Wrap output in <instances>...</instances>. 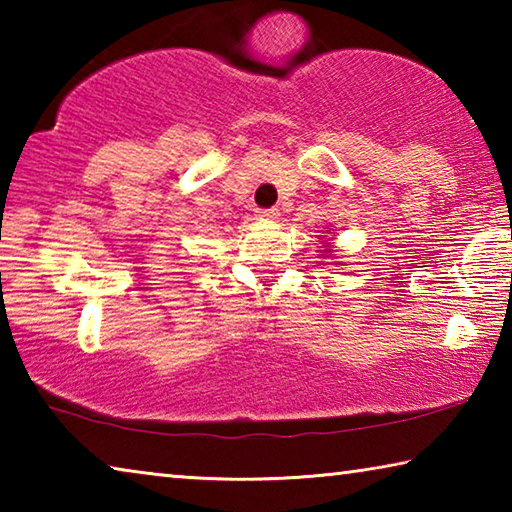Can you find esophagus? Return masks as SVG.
Here are the masks:
<instances>
[{"label":"esophagus","mask_w":512,"mask_h":512,"mask_svg":"<svg viewBox=\"0 0 512 512\" xmlns=\"http://www.w3.org/2000/svg\"><path fill=\"white\" fill-rule=\"evenodd\" d=\"M259 219H277L280 216V210L277 207H262V210H257Z\"/></svg>","instance_id":"1"}]
</instances>
